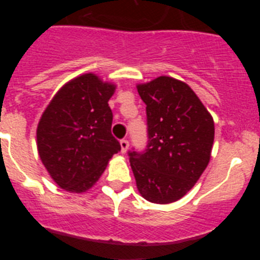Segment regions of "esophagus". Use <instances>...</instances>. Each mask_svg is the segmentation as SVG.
Returning <instances> with one entry per match:
<instances>
[{
    "mask_svg": "<svg viewBox=\"0 0 260 260\" xmlns=\"http://www.w3.org/2000/svg\"><path fill=\"white\" fill-rule=\"evenodd\" d=\"M119 146H121V152L126 153V151L128 148V142L126 139H122V141L119 142Z\"/></svg>",
    "mask_w": 260,
    "mask_h": 260,
    "instance_id": "1",
    "label": "esophagus"
}]
</instances>
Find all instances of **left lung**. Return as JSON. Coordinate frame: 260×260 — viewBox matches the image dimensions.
Returning a JSON list of instances; mask_svg holds the SVG:
<instances>
[{
  "label": "left lung",
  "mask_w": 260,
  "mask_h": 260,
  "mask_svg": "<svg viewBox=\"0 0 260 260\" xmlns=\"http://www.w3.org/2000/svg\"><path fill=\"white\" fill-rule=\"evenodd\" d=\"M137 89L148 125L146 152H128L138 191L151 203H173L192 189L210 162L213 118L182 80L162 75Z\"/></svg>",
  "instance_id": "left-lung-1"
}]
</instances>
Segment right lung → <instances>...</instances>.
<instances>
[{"label": "right lung", "mask_w": 260, "mask_h": 260, "mask_svg": "<svg viewBox=\"0 0 260 260\" xmlns=\"http://www.w3.org/2000/svg\"><path fill=\"white\" fill-rule=\"evenodd\" d=\"M116 84L93 73L69 80L53 96L36 130L39 156L52 180L69 192H86L121 150L112 135L109 99Z\"/></svg>", "instance_id": "add662e5"}]
</instances>
